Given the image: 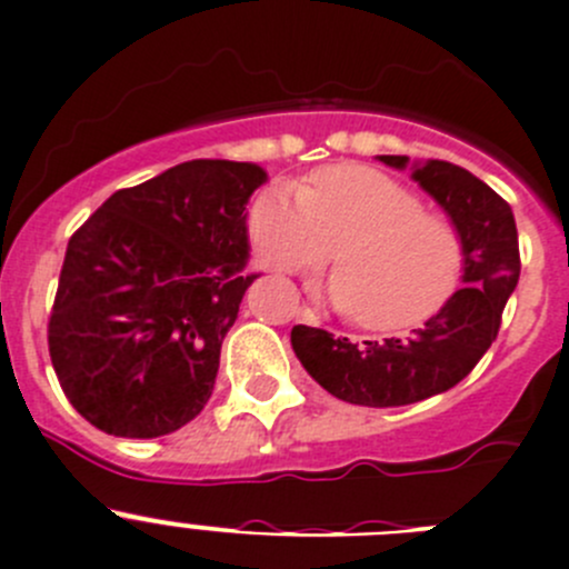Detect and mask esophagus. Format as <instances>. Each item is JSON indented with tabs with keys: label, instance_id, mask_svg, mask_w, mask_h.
Instances as JSON below:
<instances>
[{
	"label": "esophagus",
	"instance_id": "obj_1",
	"mask_svg": "<svg viewBox=\"0 0 569 569\" xmlns=\"http://www.w3.org/2000/svg\"><path fill=\"white\" fill-rule=\"evenodd\" d=\"M297 317H300L302 322H308V325H317V317H313V311H308V308L297 311Z\"/></svg>",
	"mask_w": 569,
	"mask_h": 569
}]
</instances>
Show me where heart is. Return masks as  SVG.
Listing matches in <instances>:
<instances>
[{
  "instance_id": "b5f03b06",
  "label": "heart",
  "mask_w": 569,
  "mask_h": 569,
  "mask_svg": "<svg viewBox=\"0 0 569 569\" xmlns=\"http://www.w3.org/2000/svg\"><path fill=\"white\" fill-rule=\"evenodd\" d=\"M258 256L283 272H308L333 258L328 295L352 322L378 333L417 328L459 289V230L389 174L361 163L325 167L308 180L272 183L252 200Z\"/></svg>"
}]
</instances>
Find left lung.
<instances>
[{"label": "left lung", "instance_id": "obj_1", "mask_svg": "<svg viewBox=\"0 0 569 569\" xmlns=\"http://www.w3.org/2000/svg\"><path fill=\"white\" fill-rule=\"evenodd\" d=\"M411 180L450 217L465 247L461 289L408 339L352 345L297 325L291 347L322 389L352 406L395 408L453 389L472 372L498 336L506 300L520 280V247L509 202L483 180L448 161L378 156Z\"/></svg>", "mask_w": 569, "mask_h": 569}]
</instances>
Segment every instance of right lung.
Masks as SVG:
<instances>
[{
	"instance_id": "right-lung-1",
	"label": "right lung",
	"mask_w": 569,
	"mask_h": 569,
	"mask_svg": "<svg viewBox=\"0 0 569 569\" xmlns=\"http://www.w3.org/2000/svg\"><path fill=\"white\" fill-rule=\"evenodd\" d=\"M258 163L186 161L116 191L71 236L49 317V356L99 431L156 439L211 400L239 317Z\"/></svg>"
}]
</instances>
